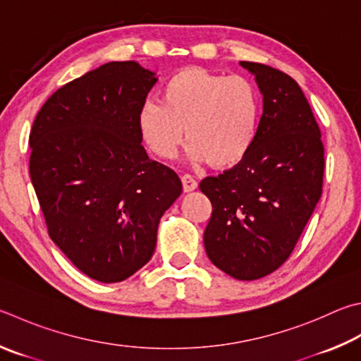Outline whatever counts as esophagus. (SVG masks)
Listing matches in <instances>:
<instances>
[{
  "label": "esophagus",
  "instance_id": "obj_1",
  "mask_svg": "<svg viewBox=\"0 0 361 361\" xmlns=\"http://www.w3.org/2000/svg\"><path fill=\"white\" fill-rule=\"evenodd\" d=\"M181 183H183V189H185V192H191L194 189H197V181L192 175L185 173L181 176Z\"/></svg>",
  "mask_w": 361,
  "mask_h": 361
}]
</instances>
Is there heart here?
Instances as JSON below:
<instances>
[{"mask_svg":"<svg viewBox=\"0 0 361 361\" xmlns=\"http://www.w3.org/2000/svg\"><path fill=\"white\" fill-rule=\"evenodd\" d=\"M257 120L259 96L247 78L186 68L162 85L161 101L142 104L137 126L161 159L173 158L186 134L189 161L227 169L249 153Z\"/></svg>","mask_w":361,"mask_h":361,"instance_id":"b5f03b06","label":"heart"}]
</instances>
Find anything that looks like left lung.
<instances>
[{
  "label": "left lung",
  "mask_w": 361,
  "mask_h": 361,
  "mask_svg": "<svg viewBox=\"0 0 361 361\" xmlns=\"http://www.w3.org/2000/svg\"><path fill=\"white\" fill-rule=\"evenodd\" d=\"M264 96V112L243 161L200 181L213 213L203 235L213 264L254 281L284 264L322 195L324 143L310 102L290 75L241 61Z\"/></svg>",
  "instance_id": "1"
}]
</instances>
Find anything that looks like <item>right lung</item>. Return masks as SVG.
<instances>
[{
    "mask_svg": "<svg viewBox=\"0 0 361 361\" xmlns=\"http://www.w3.org/2000/svg\"><path fill=\"white\" fill-rule=\"evenodd\" d=\"M156 82L135 61L102 64L56 90L30 133V176L50 238L101 283L152 259L161 216L183 189L142 147L137 115Z\"/></svg>",
    "mask_w": 361,
    "mask_h": 361,
    "instance_id": "obj_1",
    "label": "right lung"
}]
</instances>
